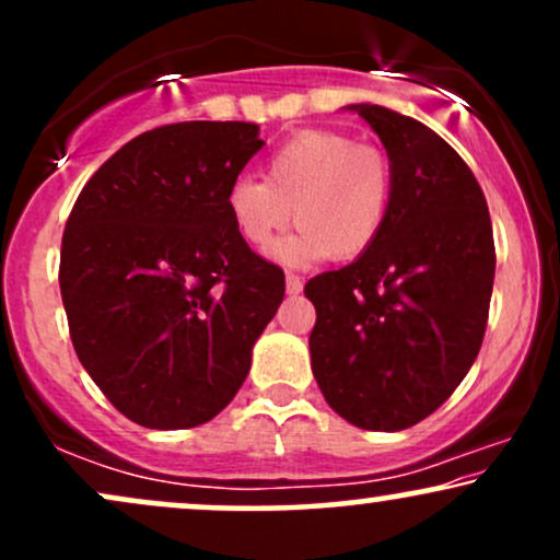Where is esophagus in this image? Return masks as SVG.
I'll return each instance as SVG.
<instances>
[{
    "label": "esophagus",
    "instance_id": "obj_1",
    "mask_svg": "<svg viewBox=\"0 0 560 560\" xmlns=\"http://www.w3.org/2000/svg\"><path fill=\"white\" fill-rule=\"evenodd\" d=\"M302 292V279L294 273H287V294H300Z\"/></svg>",
    "mask_w": 560,
    "mask_h": 560
}]
</instances>
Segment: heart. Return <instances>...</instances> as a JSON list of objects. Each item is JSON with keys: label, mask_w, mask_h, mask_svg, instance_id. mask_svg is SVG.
Instances as JSON below:
<instances>
[{"label": "heart", "mask_w": 560, "mask_h": 560, "mask_svg": "<svg viewBox=\"0 0 560 560\" xmlns=\"http://www.w3.org/2000/svg\"><path fill=\"white\" fill-rule=\"evenodd\" d=\"M266 182L236 178L226 208L236 234L260 249L287 226L298 231L273 244L284 266L355 260L374 247L392 205V165L382 150L311 128L289 137L262 171Z\"/></svg>", "instance_id": "obj_1"}]
</instances>
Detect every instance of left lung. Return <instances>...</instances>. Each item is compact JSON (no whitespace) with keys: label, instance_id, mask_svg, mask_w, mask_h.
<instances>
[{"label":"left lung","instance_id":"8db88e82","mask_svg":"<svg viewBox=\"0 0 560 560\" xmlns=\"http://www.w3.org/2000/svg\"><path fill=\"white\" fill-rule=\"evenodd\" d=\"M392 165L387 223L369 253L305 284L316 305L311 365L352 427L400 432L453 395L479 355L494 281L487 199L432 128L378 105H347Z\"/></svg>","mask_w":560,"mask_h":560}]
</instances>
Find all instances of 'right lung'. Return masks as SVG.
<instances>
[{"instance_id":"add662e5","label":"right lung","mask_w":560,"mask_h":560,"mask_svg":"<svg viewBox=\"0 0 560 560\" xmlns=\"http://www.w3.org/2000/svg\"><path fill=\"white\" fill-rule=\"evenodd\" d=\"M260 126L147 131L89 178L62 234L60 292L75 355L126 419L189 429L234 400L284 300V271L247 247L226 195Z\"/></svg>"}]
</instances>
